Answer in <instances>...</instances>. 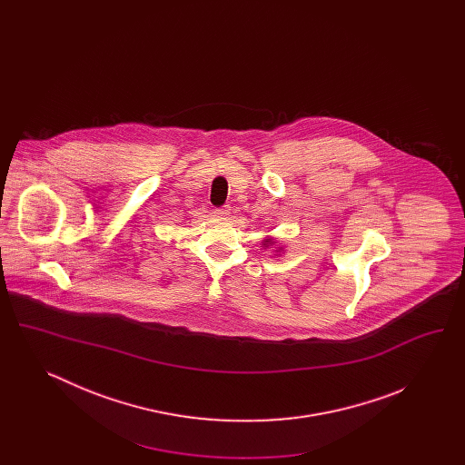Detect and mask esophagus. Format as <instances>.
I'll return each mask as SVG.
<instances>
[{
	"label": "esophagus",
	"instance_id": "obj_1",
	"mask_svg": "<svg viewBox=\"0 0 465 465\" xmlns=\"http://www.w3.org/2000/svg\"><path fill=\"white\" fill-rule=\"evenodd\" d=\"M230 213V209L228 207H222V209H214V216H218V218H224L226 214Z\"/></svg>",
	"mask_w": 465,
	"mask_h": 465
}]
</instances>
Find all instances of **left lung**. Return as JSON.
Listing matches in <instances>:
<instances>
[{
    "instance_id": "obj_1",
    "label": "left lung",
    "mask_w": 465,
    "mask_h": 465,
    "mask_svg": "<svg viewBox=\"0 0 465 465\" xmlns=\"http://www.w3.org/2000/svg\"><path fill=\"white\" fill-rule=\"evenodd\" d=\"M270 243H275V242H273V241H272V239H265V241H263V245H265V247H268V245H270ZM279 251H281V249H279Z\"/></svg>"
}]
</instances>
